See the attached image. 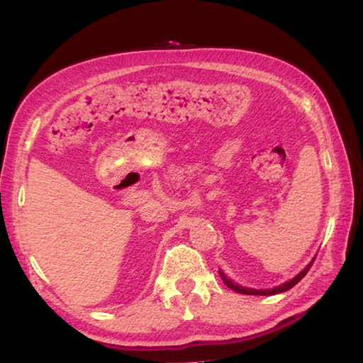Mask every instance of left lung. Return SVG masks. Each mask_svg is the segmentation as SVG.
<instances>
[{
  "label": "left lung",
  "instance_id": "8db88e82",
  "mask_svg": "<svg viewBox=\"0 0 363 363\" xmlns=\"http://www.w3.org/2000/svg\"><path fill=\"white\" fill-rule=\"evenodd\" d=\"M312 262H314V259H312L309 264H307V266H306L303 270H301V272L296 275V277L291 279V280H288V281H285L284 285H279V286L272 288V290H253V288H247V286H242V285L233 284V281H232L230 279H227L225 275H224V272H220V270H219V275H220V279H223L224 284H225L227 286H229L230 290H233V291L242 293V294H256V296H270V294H279V293L288 291V290H290V288H293L294 285H296L298 281H299L301 279H303L307 272H309Z\"/></svg>",
  "mask_w": 363,
  "mask_h": 363
}]
</instances>
